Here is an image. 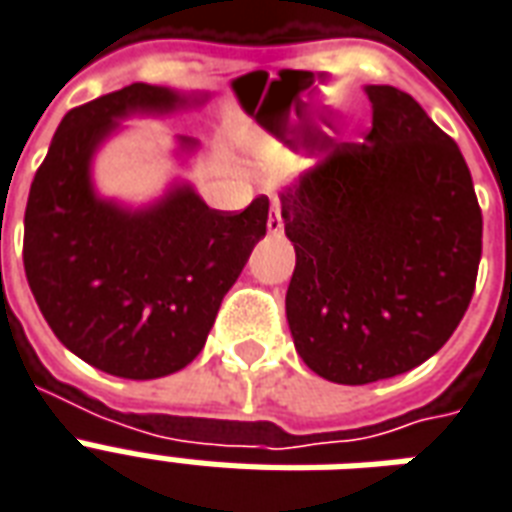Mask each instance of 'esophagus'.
Wrapping results in <instances>:
<instances>
[{
    "label": "esophagus",
    "mask_w": 512,
    "mask_h": 512,
    "mask_svg": "<svg viewBox=\"0 0 512 512\" xmlns=\"http://www.w3.org/2000/svg\"><path fill=\"white\" fill-rule=\"evenodd\" d=\"M267 232L269 235H283V216H280V205L272 202V211L267 219Z\"/></svg>",
    "instance_id": "1"
}]
</instances>
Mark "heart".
Segmentation results:
<instances>
[{
  "mask_svg": "<svg viewBox=\"0 0 512 512\" xmlns=\"http://www.w3.org/2000/svg\"><path fill=\"white\" fill-rule=\"evenodd\" d=\"M253 149H256V157L264 168L280 170L285 165H291L293 149L285 141H280L277 136H267V133H259L256 141H253Z\"/></svg>",
  "mask_w": 512,
  "mask_h": 512,
  "instance_id": "1",
  "label": "heart"
}]
</instances>
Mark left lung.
Here are the masks:
<instances>
[{
  "instance_id": "left-lung-1",
  "label": "left lung",
  "mask_w": 512,
  "mask_h": 512,
  "mask_svg": "<svg viewBox=\"0 0 512 512\" xmlns=\"http://www.w3.org/2000/svg\"><path fill=\"white\" fill-rule=\"evenodd\" d=\"M371 133L280 197L296 269L285 318L301 360L336 384L406 374L473 299L483 219L459 146L408 93L366 85Z\"/></svg>"
}]
</instances>
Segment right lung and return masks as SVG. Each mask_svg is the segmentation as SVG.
I'll return each mask as SVG.
<instances>
[{
    "instance_id": "1",
    "label": "right lung",
    "mask_w": 512,
    "mask_h": 512,
    "mask_svg": "<svg viewBox=\"0 0 512 512\" xmlns=\"http://www.w3.org/2000/svg\"><path fill=\"white\" fill-rule=\"evenodd\" d=\"M208 101L211 93L146 82L101 95L63 117L31 181L26 280L58 342L98 371L160 379L189 366L253 245L267 235V197L224 213L181 176L141 205L95 186V157L128 128L122 122L173 117ZM200 152L197 138H173L181 168Z\"/></svg>"
}]
</instances>
